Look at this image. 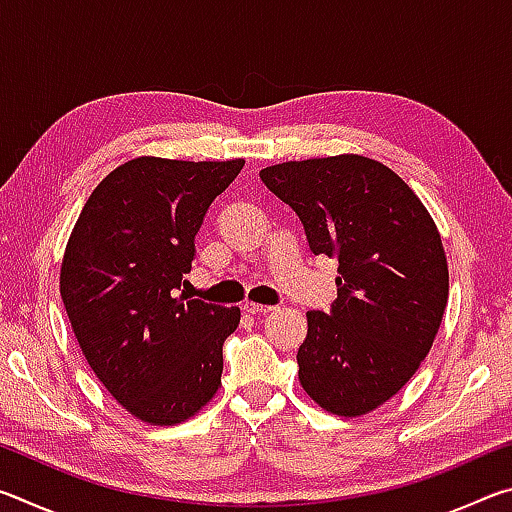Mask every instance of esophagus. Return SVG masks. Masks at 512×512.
<instances>
[{
  "instance_id": "esophagus-1",
  "label": "esophagus",
  "mask_w": 512,
  "mask_h": 512,
  "mask_svg": "<svg viewBox=\"0 0 512 512\" xmlns=\"http://www.w3.org/2000/svg\"><path fill=\"white\" fill-rule=\"evenodd\" d=\"M241 309H244L246 314H250V316L268 314V311H273V307H268V305H257V302H244V305H241Z\"/></svg>"
}]
</instances>
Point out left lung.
<instances>
[{"mask_svg": "<svg viewBox=\"0 0 512 512\" xmlns=\"http://www.w3.org/2000/svg\"><path fill=\"white\" fill-rule=\"evenodd\" d=\"M339 259L336 300L307 314L298 379L318 406L357 418L402 391L431 350L449 293L436 223L411 187L363 155L282 162L259 173Z\"/></svg>", "mask_w": 512, "mask_h": 512, "instance_id": "8db88e82", "label": "left lung"}]
</instances>
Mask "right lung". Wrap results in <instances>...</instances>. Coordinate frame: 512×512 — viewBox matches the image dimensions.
<instances>
[{
	"label": "right lung",
	"instance_id": "right-lung-1",
	"mask_svg": "<svg viewBox=\"0 0 512 512\" xmlns=\"http://www.w3.org/2000/svg\"><path fill=\"white\" fill-rule=\"evenodd\" d=\"M244 160L135 158L90 194L60 266V296L94 375L151 424H178L221 384L239 307L178 296L207 210Z\"/></svg>",
	"mask_w": 512,
	"mask_h": 512
}]
</instances>
